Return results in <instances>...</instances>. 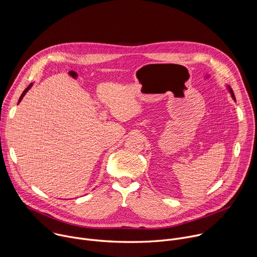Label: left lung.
<instances>
[{
    "mask_svg": "<svg viewBox=\"0 0 257 257\" xmlns=\"http://www.w3.org/2000/svg\"><path fill=\"white\" fill-rule=\"evenodd\" d=\"M227 88H228V91L230 92V94H231V96H232V98L236 101V97H235V94H234V92H233V90H232V88L229 86V85H227Z\"/></svg>",
    "mask_w": 257,
    "mask_h": 257,
    "instance_id": "left-lung-1",
    "label": "left lung"
}]
</instances>
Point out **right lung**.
I'll return each mask as SVG.
<instances>
[{
    "label": "right lung",
    "instance_id": "add662e5",
    "mask_svg": "<svg viewBox=\"0 0 257 257\" xmlns=\"http://www.w3.org/2000/svg\"><path fill=\"white\" fill-rule=\"evenodd\" d=\"M32 85H33V83H30V84H29V85H28V86H27V88H26V89H25V90H24V91H23V92H22V94H21V96H20V97H19V100H18V103H20V101H21V100H22V98H23V97H24V95H25V94H26V92H27V91H28V90H29V89H30V88H31V87H32Z\"/></svg>",
    "mask_w": 257,
    "mask_h": 257
}]
</instances>
